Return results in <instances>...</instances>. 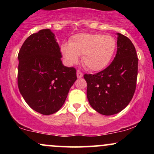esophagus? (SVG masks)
<instances>
[{
  "label": "esophagus",
  "mask_w": 154,
  "mask_h": 154,
  "mask_svg": "<svg viewBox=\"0 0 154 154\" xmlns=\"http://www.w3.org/2000/svg\"><path fill=\"white\" fill-rule=\"evenodd\" d=\"M77 77H78V78H81V77H82L83 74L80 71L77 70Z\"/></svg>",
  "instance_id": "1"
}]
</instances>
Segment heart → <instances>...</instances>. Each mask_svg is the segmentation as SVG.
I'll list each match as a JSON object with an SVG mask.
<instances>
[{"instance_id": "heart-1", "label": "heart", "mask_w": 154, "mask_h": 154, "mask_svg": "<svg viewBox=\"0 0 154 154\" xmlns=\"http://www.w3.org/2000/svg\"><path fill=\"white\" fill-rule=\"evenodd\" d=\"M116 49V41L111 35L79 33L72 36L69 44L63 43L61 52L69 66L81 61L88 69L100 71L110 63Z\"/></svg>"}]
</instances>
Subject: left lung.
<instances>
[{"mask_svg":"<svg viewBox=\"0 0 154 154\" xmlns=\"http://www.w3.org/2000/svg\"><path fill=\"white\" fill-rule=\"evenodd\" d=\"M117 51L112 62L103 71L84 75L88 101L106 116L122 111L132 100L136 88L137 64L135 48L128 37L117 33Z\"/></svg>","mask_w":154,"mask_h":154,"instance_id":"1","label":"left lung"}]
</instances>
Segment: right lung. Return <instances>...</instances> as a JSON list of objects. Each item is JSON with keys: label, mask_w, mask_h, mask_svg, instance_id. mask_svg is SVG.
Masks as SVG:
<instances>
[{"label": "right lung", "mask_w": 154, "mask_h": 154, "mask_svg": "<svg viewBox=\"0 0 154 154\" xmlns=\"http://www.w3.org/2000/svg\"><path fill=\"white\" fill-rule=\"evenodd\" d=\"M51 29L28 37L18 54V87L26 103L43 115L54 114L64 103L77 79L74 67L63 66Z\"/></svg>", "instance_id": "1"}]
</instances>
